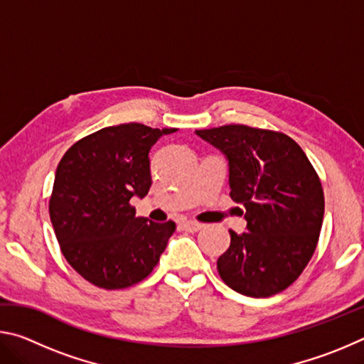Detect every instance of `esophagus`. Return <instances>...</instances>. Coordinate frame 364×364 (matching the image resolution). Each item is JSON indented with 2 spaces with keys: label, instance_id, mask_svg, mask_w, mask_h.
Here are the masks:
<instances>
[{
  "label": "esophagus",
  "instance_id": "obj_1",
  "mask_svg": "<svg viewBox=\"0 0 364 364\" xmlns=\"http://www.w3.org/2000/svg\"><path fill=\"white\" fill-rule=\"evenodd\" d=\"M202 223H197V221H193V220H184L183 223H181V228L184 231H188V232H196V231H199V230H202Z\"/></svg>",
  "mask_w": 364,
  "mask_h": 364
}]
</instances>
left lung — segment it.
I'll list each match as a JSON object with an SVG mask.
<instances>
[{"mask_svg": "<svg viewBox=\"0 0 364 364\" xmlns=\"http://www.w3.org/2000/svg\"><path fill=\"white\" fill-rule=\"evenodd\" d=\"M230 164L231 199L245 208L247 231L230 230L217 268L226 286L269 297L299 278L318 245L324 193L316 170L287 134L247 125L196 130Z\"/></svg>", "mask_w": 364, "mask_h": 364, "instance_id": "1", "label": "left lung"}]
</instances>
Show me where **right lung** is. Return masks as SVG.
<instances>
[{"label":"right lung","mask_w":364,"mask_h":364,"mask_svg":"<svg viewBox=\"0 0 364 364\" xmlns=\"http://www.w3.org/2000/svg\"><path fill=\"white\" fill-rule=\"evenodd\" d=\"M176 128L106 127L77 141L58 165L49 217L63 255L91 284L125 289L152 273L176 230L134 217L132 197L152 184L149 151Z\"/></svg>","instance_id":"1"}]
</instances>
